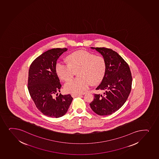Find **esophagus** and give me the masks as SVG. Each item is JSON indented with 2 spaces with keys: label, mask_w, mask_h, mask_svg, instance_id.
Masks as SVG:
<instances>
[{
  "label": "esophagus",
  "mask_w": 159,
  "mask_h": 159,
  "mask_svg": "<svg viewBox=\"0 0 159 159\" xmlns=\"http://www.w3.org/2000/svg\"><path fill=\"white\" fill-rule=\"evenodd\" d=\"M80 94H72V97H79L80 96Z\"/></svg>",
  "instance_id": "1"
}]
</instances>
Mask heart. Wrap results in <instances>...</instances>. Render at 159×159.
I'll return each instance as SVG.
<instances>
[{
    "label": "heart",
    "mask_w": 159,
    "mask_h": 159,
    "mask_svg": "<svg viewBox=\"0 0 159 159\" xmlns=\"http://www.w3.org/2000/svg\"><path fill=\"white\" fill-rule=\"evenodd\" d=\"M68 64L57 62L55 72L59 78L68 81L77 72L79 78L72 79L64 84L66 93L80 94L88 89L90 84H100L105 77L107 69L105 60L101 56L95 55L84 50L73 52L67 56Z\"/></svg>",
    "instance_id": "obj_1"
}]
</instances>
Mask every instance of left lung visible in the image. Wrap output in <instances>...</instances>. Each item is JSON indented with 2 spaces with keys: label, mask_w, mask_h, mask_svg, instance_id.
<instances>
[{
  "label": "left lung",
  "mask_w": 159,
  "mask_h": 159,
  "mask_svg": "<svg viewBox=\"0 0 159 159\" xmlns=\"http://www.w3.org/2000/svg\"><path fill=\"white\" fill-rule=\"evenodd\" d=\"M91 48L103 56L107 69L104 78L96 89L104 93H95L90 106L97 114L108 115L121 108L129 97L132 89V73L129 64L114 51L105 48Z\"/></svg>",
  "instance_id": "left-lung-1"
}]
</instances>
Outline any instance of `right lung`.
<instances>
[{"label":"right lung","mask_w":159,"mask_h":159,"mask_svg":"<svg viewBox=\"0 0 159 159\" xmlns=\"http://www.w3.org/2000/svg\"><path fill=\"white\" fill-rule=\"evenodd\" d=\"M66 48H52L36 57L30 66L28 89L36 107L51 117L59 118L68 111L73 98L68 94L57 96L61 84L55 72L59 57ZM56 94L57 96L55 97Z\"/></svg>","instance_id":"1"}]
</instances>
